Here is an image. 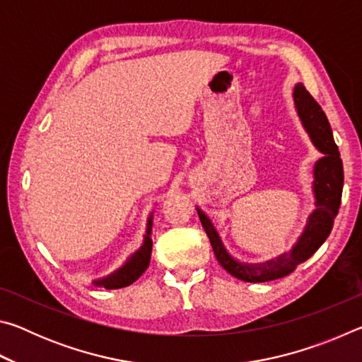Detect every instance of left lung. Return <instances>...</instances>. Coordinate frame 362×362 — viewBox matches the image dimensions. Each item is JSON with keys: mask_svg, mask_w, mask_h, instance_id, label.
I'll return each instance as SVG.
<instances>
[{"mask_svg": "<svg viewBox=\"0 0 362 362\" xmlns=\"http://www.w3.org/2000/svg\"><path fill=\"white\" fill-rule=\"evenodd\" d=\"M293 102H296V108L306 132L310 134L316 148L324 153V158L315 164L313 192L316 198V211H313L308 217L305 231L291 252L281 255L274 262L255 263V265L240 263L226 252L211 220L207 218L204 212L198 209L199 220L203 223L207 238H209L217 262L231 276L246 281V283H267V281L284 278L291 274L300 263L310 259L330 235L341 203L343 164L339 148L334 142L327 116L302 83H298L293 89Z\"/></svg>", "mask_w": 362, "mask_h": 362, "instance_id": "1", "label": "left lung"}]
</instances>
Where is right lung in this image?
Returning <instances> with one entry per match:
<instances>
[{"instance_id":"add662e5","label":"right lung","mask_w":362,"mask_h":362,"mask_svg":"<svg viewBox=\"0 0 362 362\" xmlns=\"http://www.w3.org/2000/svg\"><path fill=\"white\" fill-rule=\"evenodd\" d=\"M150 233H151V217L148 218V230H146L142 247H140L137 252L124 263V267L116 269L115 273H112L107 278L94 281V284L103 286L105 289H121V287L129 286L134 283V281H137L140 276H142L145 269L150 265L151 246H153Z\"/></svg>"}]
</instances>
